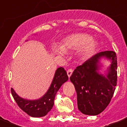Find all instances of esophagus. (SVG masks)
Returning a JSON list of instances; mask_svg holds the SVG:
<instances>
[{
	"instance_id": "obj_1",
	"label": "esophagus",
	"mask_w": 127,
	"mask_h": 127,
	"mask_svg": "<svg viewBox=\"0 0 127 127\" xmlns=\"http://www.w3.org/2000/svg\"><path fill=\"white\" fill-rule=\"evenodd\" d=\"M67 76H68V77L69 78L71 76V74H72V73H73V70L71 69H68L67 71Z\"/></svg>"
}]
</instances>
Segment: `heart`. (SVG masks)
<instances>
[{
    "label": "heart",
    "instance_id": "heart-1",
    "mask_svg": "<svg viewBox=\"0 0 127 127\" xmlns=\"http://www.w3.org/2000/svg\"><path fill=\"white\" fill-rule=\"evenodd\" d=\"M97 43L88 34L76 33L66 37L61 42L60 47L53 46V53L58 56H63L65 51L80 49L78 56L82 60H87L93 56L97 49Z\"/></svg>",
    "mask_w": 127,
    "mask_h": 127
}]
</instances>
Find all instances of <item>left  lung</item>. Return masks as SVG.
<instances>
[{
	"label": "left lung",
	"mask_w": 127,
	"mask_h": 127,
	"mask_svg": "<svg viewBox=\"0 0 127 127\" xmlns=\"http://www.w3.org/2000/svg\"><path fill=\"white\" fill-rule=\"evenodd\" d=\"M103 60L110 62L103 74ZM77 94V105L82 113L97 115L109 104L117 85V57L114 51L97 53L76 67L70 77Z\"/></svg>",
	"instance_id": "left-lung-1"
}]
</instances>
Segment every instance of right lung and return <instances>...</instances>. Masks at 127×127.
Listing matches in <instances>:
<instances>
[{"label": "right lung", "instance_id": "add662e5", "mask_svg": "<svg viewBox=\"0 0 127 127\" xmlns=\"http://www.w3.org/2000/svg\"><path fill=\"white\" fill-rule=\"evenodd\" d=\"M67 80L66 71L63 67H59L56 70L48 90L42 97L37 99H24L19 96L13 88L11 89V93L17 105L28 115L33 118L44 117L51 110L57 92Z\"/></svg>", "mask_w": 127, "mask_h": 127}]
</instances>
